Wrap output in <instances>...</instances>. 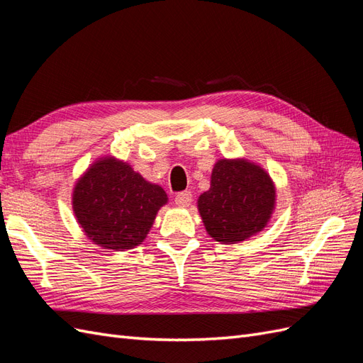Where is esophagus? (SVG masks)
Segmentation results:
<instances>
[{"label": "esophagus", "mask_w": 363, "mask_h": 363, "mask_svg": "<svg viewBox=\"0 0 363 363\" xmlns=\"http://www.w3.org/2000/svg\"><path fill=\"white\" fill-rule=\"evenodd\" d=\"M192 203V192L191 191H183L175 196V204L179 207H188Z\"/></svg>", "instance_id": "obj_1"}]
</instances>
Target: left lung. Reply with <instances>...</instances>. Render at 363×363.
I'll list each match as a JSON object with an SVG mask.
<instances>
[{
  "mask_svg": "<svg viewBox=\"0 0 363 363\" xmlns=\"http://www.w3.org/2000/svg\"><path fill=\"white\" fill-rule=\"evenodd\" d=\"M274 203L276 188L260 167L221 159L213 167L211 189L200 195L199 211L215 240L238 244L267 225Z\"/></svg>",
  "mask_w": 363,
  "mask_h": 363,
  "instance_id": "1",
  "label": "left lung"
}]
</instances>
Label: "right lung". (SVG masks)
<instances>
[{"mask_svg": "<svg viewBox=\"0 0 363 363\" xmlns=\"http://www.w3.org/2000/svg\"><path fill=\"white\" fill-rule=\"evenodd\" d=\"M168 196L130 164L112 157L94 163L77 182L72 207L86 236L116 251L139 245Z\"/></svg>", "mask_w": 363, "mask_h": 363, "instance_id": "right-lung-1", "label": "right lung"}]
</instances>
